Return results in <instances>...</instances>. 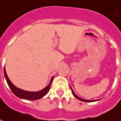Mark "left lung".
Returning <instances> with one entry per match:
<instances>
[{
    "mask_svg": "<svg viewBox=\"0 0 121 121\" xmlns=\"http://www.w3.org/2000/svg\"><path fill=\"white\" fill-rule=\"evenodd\" d=\"M71 92H72V93H73V95L75 96V97H76L77 99H79V100H82V101H84V102H93V101H95V100H86V99H81V98L79 97L78 96L75 95V93H74L73 91L72 90V89H71Z\"/></svg>",
    "mask_w": 121,
    "mask_h": 121,
    "instance_id": "obj_1",
    "label": "left lung"
}]
</instances>
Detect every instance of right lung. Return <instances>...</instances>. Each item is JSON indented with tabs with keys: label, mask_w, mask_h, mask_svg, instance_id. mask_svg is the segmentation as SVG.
I'll list each match as a JSON object with an SVG mask.
<instances>
[{
	"label": "right lung",
	"mask_w": 121,
	"mask_h": 121,
	"mask_svg": "<svg viewBox=\"0 0 121 121\" xmlns=\"http://www.w3.org/2000/svg\"><path fill=\"white\" fill-rule=\"evenodd\" d=\"M4 76H5V78L6 79V81H7V83H8L9 87L10 88V89L12 91V92L17 97L21 98V99H26V100H37V99H39L40 98L43 97L44 96L46 95L50 90L51 82L53 81V77H52L49 85L46 86L44 89H43L42 90L37 91V92H30V91H27L21 90V89L18 88L16 86H14L13 84L11 83V81H9L8 77L6 74L5 68H4Z\"/></svg>",
	"instance_id": "add662e5"
}]
</instances>
